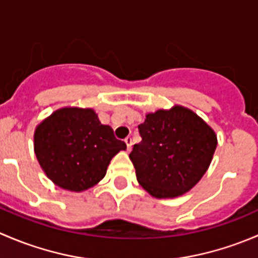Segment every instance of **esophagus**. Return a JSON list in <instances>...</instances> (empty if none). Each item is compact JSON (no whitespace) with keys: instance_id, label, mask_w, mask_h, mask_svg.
Listing matches in <instances>:
<instances>
[{"instance_id":"1","label":"esophagus","mask_w":258,"mask_h":258,"mask_svg":"<svg viewBox=\"0 0 258 258\" xmlns=\"http://www.w3.org/2000/svg\"><path fill=\"white\" fill-rule=\"evenodd\" d=\"M124 142H126V145H127V150H131V147H132V139L131 137H126V139H124Z\"/></svg>"}]
</instances>
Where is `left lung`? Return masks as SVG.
<instances>
[{"instance_id": "left-lung-1", "label": "left lung", "mask_w": 258, "mask_h": 258, "mask_svg": "<svg viewBox=\"0 0 258 258\" xmlns=\"http://www.w3.org/2000/svg\"><path fill=\"white\" fill-rule=\"evenodd\" d=\"M142 141L130 153L139 183L156 199L188 192L206 173L217 147L215 131L182 106L146 114Z\"/></svg>"}]
</instances>
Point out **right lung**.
<instances>
[{
  "label": "right lung",
  "instance_id": "1",
  "mask_svg": "<svg viewBox=\"0 0 258 258\" xmlns=\"http://www.w3.org/2000/svg\"><path fill=\"white\" fill-rule=\"evenodd\" d=\"M35 153L46 176L58 187L81 192L106 175L113 156L126 150L92 108L64 107L36 127Z\"/></svg>",
  "mask_w": 258,
  "mask_h": 258
}]
</instances>
